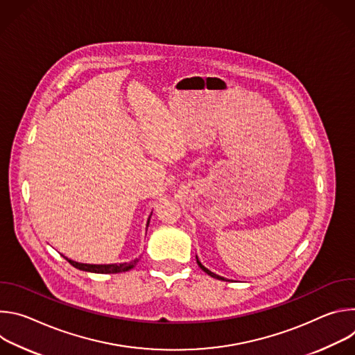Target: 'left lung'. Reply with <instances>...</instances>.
<instances>
[{"mask_svg":"<svg viewBox=\"0 0 355 355\" xmlns=\"http://www.w3.org/2000/svg\"><path fill=\"white\" fill-rule=\"evenodd\" d=\"M196 263H198V266H199V268L202 270V271H205L208 275H211L212 278H216V279H220V281H229V279H226V278H223V277H220V275H216L215 272H212V271H209L207 267H204V266H202L200 264V261L198 260V257H196Z\"/></svg>","mask_w":355,"mask_h":355,"instance_id":"obj_1","label":"left lung"}]
</instances>
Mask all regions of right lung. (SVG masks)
Returning a JSON list of instances; mask_svg holds the SVG:
<instances>
[{
	"mask_svg": "<svg viewBox=\"0 0 355 355\" xmlns=\"http://www.w3.org/2000/svg\"><path fill=\"white\" fill-rule=\"evenodd\" d=\"M151 218V215H150ZM150 218L147 220V226L150 223ZM73 267L81 270V271H87V272H95V274H118V272H125L129 271L130 268H133L136 266V263L139 261V259L130 261V263H122V264H83V263H77L73 261L67 257H64Z\"/></svg>",
	"mask_w": 355,
	"mask_h": 355,
	"instance_id": "1",
	"label": "right lung"
}]
</instances>
